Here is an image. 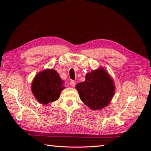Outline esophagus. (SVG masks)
Wrapping results in <instances>:
<instances>
[{
    "label": "esophagus",
    "mask_w": 151,
    "mask_h": 151,
    "mask_svg": "<svg viewBox=\"0 0 151 151\" xmlns=\"http://www.w3.org/2000/svg\"><path fill=\"white\" fill-rule=\"evenodd\" d=\"M69 84L70 85V86H72V87H75L76 85V82L75 81H71L70 82Z\"/></svg>",
    "instance_id": "1"
}]
</instances>
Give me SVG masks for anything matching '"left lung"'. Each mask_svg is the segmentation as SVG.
I'll return each mask as SVG.
<instances>
[{
    "instance_id": "left-lung-1",
    "label": "left lung",
    "mask_w": 151,
    "mask_h": 151,
    "mask_svg": "<svg viewBox=\"0 0 151 151\" xmlns=\"http://www.w3.org/2000/svg\"><path fill=\"white\" fill-rule=\"evenodd\" d=\"M81 100L92 110H100L108 105L114 94V82L103 69L93 70L84 82L76 84Z\"/></svg>"
}]
</instances>
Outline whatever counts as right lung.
I'll list each match as a JSON object with an SVG mask.
<instances>
[{
  "label": "right lung",
  "mask_w": 151,
  "mask_h": 151,
  "mask_svg": "<svg viewBox=\"0 0 151 151\" xmlns=\"http://www.w3.org/2000/svg\"><path fill=\"white\" fill-rule=\"evenodd\" d=\"M64 88L63 81L54 69H46L38 73L32 84L34 95L43 104L56 101Z\"/></svg>",
  "instance_id": "add662e5"
}]
</instances>
